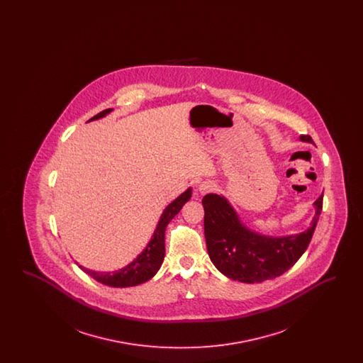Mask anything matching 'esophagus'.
<instances>
[{"label": "esophagus", "mask_w": 363, "mask_h": 363, "mask_svg": "<svg viewBox=\"0 0 363 363\" xmlns=\"http://www.w3.org/2000/svg\"><path fill=\"white\" fill-rule=\"evenodd\" d=\"M200 193H209V191H212V190L215 189V185L213 184H211V182H203L201 185H200Z\"/></svg>", "instance_id": "obj_1"}]
</instances>
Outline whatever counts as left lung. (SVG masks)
Masks as SVG:
<instances>
[{
    "mask_svg": "<svg viewBox=\"0 0 363 363\" xmlns=\"http://www.w3.org/2000/svg\"><path fill=\"white\" fill-rule=\"evenodd\" d=\"M302 141L313 143L309 135ZM208 256L233 280L261 283L283 275L305 253L323 211V194L314 201L315 215L303 233L289 237H267L242 223L223 196L209 193L203 199Z\"/></svg>",
    "mask_w": 363,
    "mask_h": 363,
    "instance_id": "8db88e82",
    "label": "left lung"
}]
</instances>
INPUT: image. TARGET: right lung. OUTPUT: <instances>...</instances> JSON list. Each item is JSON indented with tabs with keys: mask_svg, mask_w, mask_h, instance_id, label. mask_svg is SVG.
Masks as SVG:
<instances>
[{
	"mask_svg": "<svg viewBox=\"0 0 363 363\" xmlns=\"http://www.w3.org/2000/svg\"><path fill=\"white\" fill-rule=\"evenodd\" d=\"M110 111H111V108L104 110L88 121L99 120L104 116H107ZM190 197H191V189L189 188L166 207L160 216L159 223L156 225L155 233H154L151 241L148 242L147 247L138 255V257L133 259L130 264H128L126 267H123L118 271H114V272H95V271L86 269L82 265H79V267L89 277H94L99 283H104L110 287H132V286H138V284L150 280L151 277H155L156 272L159 271L163 259H164L166 227L172 222L174 216L181 211V208L185 206V203L189 201Z\"/></svg>",
	"mask_w": 363,
	"mask_h": 363,
	"instance_id": "right-lung-1",
	"label": "right lung"
}]
</instances>
